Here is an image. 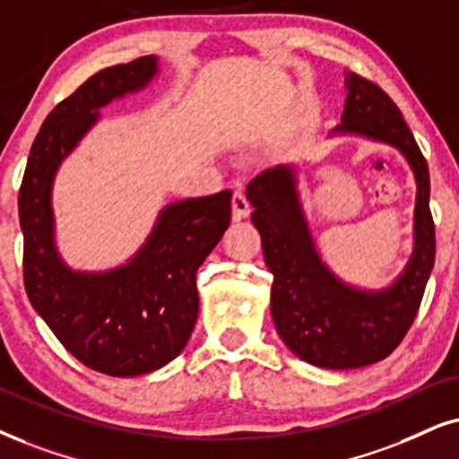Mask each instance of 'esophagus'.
<instances>
[{"mask_svg": "<svg viewBox=\"0 0 459 459\" xmlns=\"http://www.w3.org/2000/svg\"><path fill=\"white\" fill-rule=\"evenodd\" d=\"M249 212H252V205H249L246 193H243V190H235V195H233V218L235 220L247 218Z\"/></svg>", "mask_w": 459, "mask_h": 459, "instance_id": "34e87169", "label": "esophagus"}]
</instances>
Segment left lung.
I'll return each instance as SVG.
<instances>
[{"instance_id": "obj_1", "label": "left lung", "mask_w": 459, "mask_h": 459, "mask_svg": "<svg viewBox=\"0 0 459 459\" xmlns=\"http://www.w3.org/2000/svg\"><path fill=\"white\" fill-rule=\"evenodd\" d=\"M341 120L334 133H358L392 143L413 167L415 252L394 286L362 292L326 269L300 212L290 167L266 169L247 184L252 222L273 273L271 313L277 333L300 359L334 370L368 367L396 350L420 311L437 254L428 162L396 103L381 86L351 72Z\"/></svg>"}]
</instances>
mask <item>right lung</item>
<instances>
[{"mask_svg": "<svg viewBox=\"0 0 459 459\" xmlns=\"http://www.w3.org/2000/svg\"><path fill=\"white\" fill-rule=\"evenodd\" d=\"M156 74L152 55L106 67L46 116L19 190L22 277L33 309L75 359L109 377L152 373L179 356L199 316L196 271L230 224L233 193L165 207L131 263L108 273H74L52 239V178L97 120V109Z\"/></svg>", "mask_w": 459, "mask_h": 459, "instance_id": "1", "label": "right lung"}]
</instances>
